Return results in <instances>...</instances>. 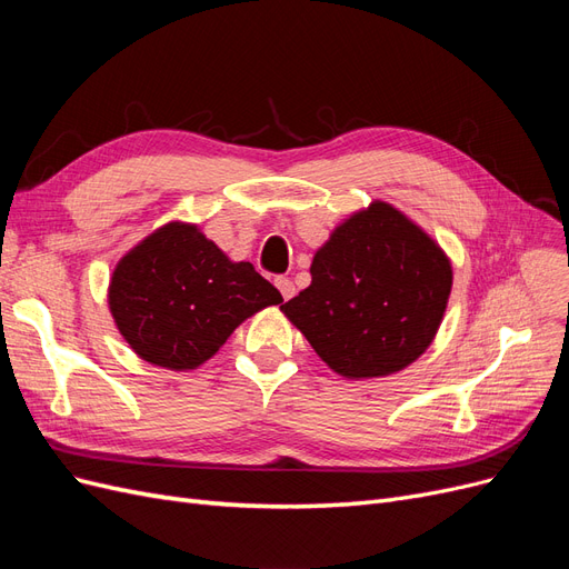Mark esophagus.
<instances>
[{"label":"esophagus","instance_id":"34e87169","mask_svg":"<svg viewBox=\"0 0 569 569\" xmlns=\"http://www.w3.org/2000/svg\"><path fill=\"white\" fill-rule=\"evenodd\" d=\"M274 287L280 289V295H282L284 301H289L291 297L297 295V287H295V282H291L289 278H274Z\"/></svg>","mask_w":569,"mask_h":569}]
</instances>
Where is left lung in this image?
I'll return each mask as SVG.
<instances>
[{
	"instance_id": "left-lung-1",
	"label": "left lung",
	"mask_w": 569,
	"mask_h": 569,
	"mask_svg": "<svg viewBox=\"0 0 569 569\" xmlns=\"http://www.w3.org/2000/svg\"><path fill=\"white\" fill-rule=\"evenodd\" d=\"M453 284L449 256L391 203L372 201L316 251L311 284L282 303L337 375L385 377L432 343Z\"/></svg>"
}]
</instances>
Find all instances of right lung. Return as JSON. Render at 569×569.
Returning a JSON list of instances; mask_svg holds the SVG:
<instances>
[{"instance_id":"right-lung-1","label":"right lung","mask_w":569,"mask_h":569,"mask_svg":"<svg viewBox=\"0 0 569 569\" xmlns=\"http://www.w3.org/2000/svg\"><path fill=\"white\" fill-rule=\"evenodd\" d=\"M280 301L251 263H232L189 222L142 239L109 284L118 332L147 363L168 370L199 368L247 318Z\"/></svg>"}]
</instances>
